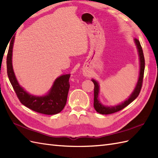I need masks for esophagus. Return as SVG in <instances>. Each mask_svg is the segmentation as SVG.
<instances>
[{
    "mask_svg": "<svg viewBox=\"0 0 158 158\" xmlns=\"http://www.w3.org/2000/svg\"><path fill=\"white\" fill-rule=\"evenodd\" d=\"M84 74H85V75H86V74H87V73H84Z\"/></svg>",
    "mask_w": 158,
    "mask_h": 158,
    "instance_id": "obj_1",
    "label": "esophagus"
}]
</instances>
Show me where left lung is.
Segmentation results:
<instances>
[{
  "instance_id": "1",
  "label": "left lung",
  "mask_w": 158,
  "mask_h": 158,
  "mask_svg": "<svg viewBox=\"0 0 158 158\" xmlns=\"http://www.w3.org/2000/svg\"><path fill=\"white\" fill-rule=\"evenodd\" d=\"M135 41L136 43V45L137 47V49H138L139 51V54L140 57V75H139V79L138 83H137V85L136 88L134 90L132 94L130 95L129 98L125 102L119 105H117L115 106H103L101 103L98 100V93H99V85L98 82H96L94 79H92V81L94 84V107L95 110L97 112L103 114V115H108V114H111L116 113L117 111H119L122 109L125 108L126 106L134 101L140 92V90L142 88L143 85V77H144V71H145V58H144L143 55V52L142 47L140 45V43L139 41L137 39H135Z\"/></svg>"
}]
</instances>
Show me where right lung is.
Masks as SVG:
<instances>
[{"instance_id":"1","label":"right lung","mask_w":158,"mask_h":158,"mask_svg":"<svg viewBox=\"0 0 158 158\" xmlns=\"http://www.w3.org/2000/svg\"><path fill=\"white\" fill-rule=\"evenodd\" d=\"M14 38L13 36L10 42L6 56V70L9 81L20 102L35 112L45 115H54L61 112L66 103L70 75H62L56 79L48 95L39 97L29 94L19 85L13 70L11 60Z\"/></svg>"}]
</instances>
